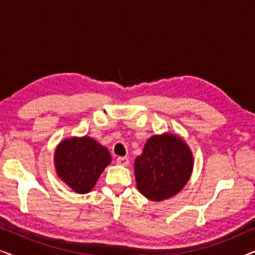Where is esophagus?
<instances>
[{"instance_id":"esophagus-1","label":"esophagus","mask_w":255,"mask_h":255,"mask_svg":"<svg viewBox=\"0 0 255 255\" xmlns=\"http://www.w3.org/2000/svg\"><path fill=\"white\" fill-rule=\"evenodd\" d=\"M116 162H117V165L125 167V166L128 165V162H130V161H128V158H127V156H118Z\"/></svg>"}]
</instances>
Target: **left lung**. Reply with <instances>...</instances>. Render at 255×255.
Listing matches in <instances>:
<instances>
[{"instance_id": "1", "label": "left lung", "mask_w": 255, "mask_h": 255, "mask_svg": "<svg viewBox=\"0 0 255 255\" xmlns=\"http://www.w3.org/2000/svg\"><path fill=\"white\" fill-rule=\"evenodd\" d=\"M193 168V152L180 135H152L134 160L137 188L151 201L168 200L183 189Z\"/></svg>"}]
</instances>
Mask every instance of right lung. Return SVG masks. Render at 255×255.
Returning a JSON list of instances; mask_svg holds the SVG:
<instances>
[{
	"instance_id": "right-lung-1",
	"label": "right lung",
	"mask_w": 255,
	"mask_h": 255,
	"mask_svg": "<svg viewBox=\"0 0 255 255\" xmlns=\"http://www.w3.org/2000/svg\"><path fill=\"white\" fill-rule=\"evenodd\" d=\"M110 162L108 148L88 135L66 138L54 151L59 179L78 194L89 193Z\"/></svg>"
}]
</instances>
